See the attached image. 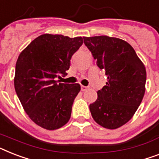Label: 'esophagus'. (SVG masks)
Returning a JSON list of instances; mask_svg holds the SVG:
<instances>
[{
	"label": "esophagus",
	"mask_w": 159,
	"mask_h": 159,
	"mask_svg": "<svg viewBox=\"0 0 159 159\" xmlns=\"http://www.w3.org/2000/svg\"><path fill=\"white\" fill-rule=\"evenodd\" d=\"M87 89H88V88H87V87H86V86H81V90H82V91H86Z\"/></svg>",
	"instance_id": "1"
}]
</instances>
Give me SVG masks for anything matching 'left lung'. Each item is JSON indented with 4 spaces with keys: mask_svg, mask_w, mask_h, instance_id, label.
I'll return each mask as SVG.
<instances>
[{
    "mask_svg": "<svg viewBox=\"0 0 159 159\" xmlns=\"http://www.w3.org/2000/svg\"><path fill=\"white\" fill-rule=\"evenodd\" d=\"M83 39L97 66L108 77L106 86L97 91V100L90 104L91 116L104 128L117 129L131 119L142 101L146 69L124 40L107 36Z\"/></svg>",
    "mask_w": 159,
    "mask_h": 159,
    "instance_id": "left-lung-1",
    "label": "left lung"
}]
</instances>
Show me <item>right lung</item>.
<instances>
[{"label":"right lung","mask_w":159,"mask_h":159,"mask_svg":"<svg viewBox=\"0 0 159 159\" xmlns=\"http://www.w3.org/2000/svg\"><path fill=\"white\" fill-rule=\"evenodd\" d=\"M83 43L82 37L42 34L19 55L14 78L16 94L36 124L56 130L69 121L72 106L81 90L78 83H59L66 75L72 55Z\"/></svg>","instance_id":"right-lung-1"}]
</instances>
